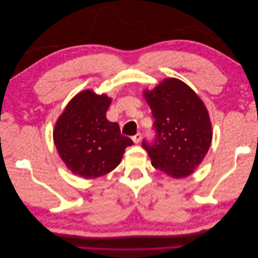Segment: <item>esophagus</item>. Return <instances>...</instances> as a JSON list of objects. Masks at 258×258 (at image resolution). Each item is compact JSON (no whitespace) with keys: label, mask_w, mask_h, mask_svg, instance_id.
<instances>
[{"label":"esophagus","mask_w":258,"mask_h":258,"mask_svg":"<svg viewBox=\"0 0 258 258\" xmlns=\"http://www.w3.org/2000/svg\"><path fill=\"white\" fill-rule=\"evenodd\" d=\"M132 141H134L136 144H138L140 141H141V134H137L136 136L132 137Z\"/></svg>","instance_id":"esophagus-1"}]
</instances>
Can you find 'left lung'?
<instances>
[{
	"label": "left lung",
	"mask_w": 258,
	"mask_h": 258,
	"mask_svg": "<svg viewBox=\"0 0 258 258\" xmlns=\"http://www.w3.org/2000/svg\"><path fill=\"white\" fill-rule=\"evenodd\" d=\"M157 131L155 143L143 142L154 168L172 178L189 176L212 142V123L199 96L181 80L169 77L143 90Z\"/></svg>",
	"instance_id": "8db88e82"
}]
</instances>
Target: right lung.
Here are the masks:
<instances>
[{
	"instance_id": "right-lung-1",
	"label": "right lung",
	"mask_w": 258,
	"mask_h": 258,
	"mask_svg": "<svg viewBox=\"0 0 258 258\" xmlns=\"http://www.w3.org/2000/svg\"><path fill=\"white\" fill-rule=\"evenodd\" d=\"M112 98L92 89L77 93L58 117L53 142L61 160L75 175L96 178L119 165L127 146L134 144L120 135L117 122L106 119Z\"/></svg>"
}]
</instances>
